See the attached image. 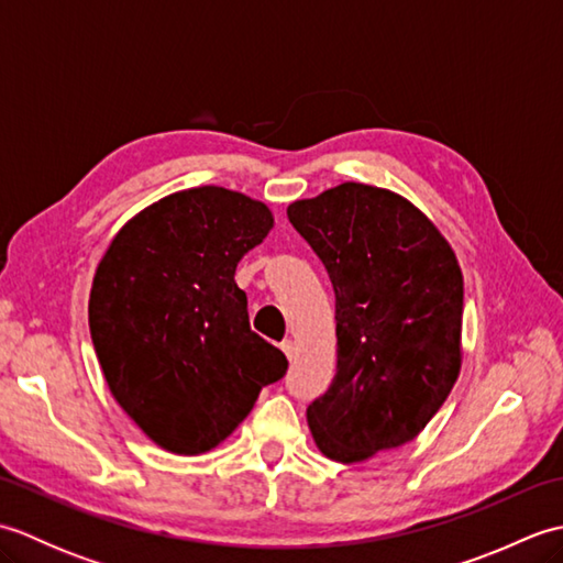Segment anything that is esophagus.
<instances>
[{
  "label": "esophagus",
  "mask_w": 563,
  "mask_h": 563,
  "mask_svg": "<svg viewBox=\"0 0 563 563\" xmlns=\"http://www.w3.org/2000/svg\"><path fill=\"white\" fill-rule=\"evenodd\" d=\"M280 351L285 353V357H288V361H292V357H295V343L292 341H283L280 343Z\"/></svg>",
  "instance_id": "34e87169"
}]
</instances>
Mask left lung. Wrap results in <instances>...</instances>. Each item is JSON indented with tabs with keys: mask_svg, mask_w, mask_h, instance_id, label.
<instances>
[{
	"mask_svg": "<svg viewBox=\"0 0 563 563\" xmlns=\"http://www.w3.org/2000/svg\"><path fill=\"white\" fill-rule=\"evenodd\" d=\"M288 220L336 292V375L307 423L329 460L365 462L421 433L457 382L460 263L438 227L387 188L341 184L290 202Z\"/></svg>",
	"mask_w": 563,
	"mask_h": 563,
	"instance_id": "1",
	"label": "left lung"
}]
</instances>
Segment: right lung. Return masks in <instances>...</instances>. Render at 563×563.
I'll list each match as a JSON object with an SVG mask.
<instances>
[{"mask_svg":"<svg viewBox=\"0 0 563 563\" xmlns=\"http://www.w3.org/2000/svg\"><path fill=\"white\" fill-rule=\"evenodd\" d=\"M271 230L261 200L198 186L152 202L106 249L89 295L93 351L113 399L166 452L218 448L288 369L251 331L234 283Z\"/></svg>","mask_w":563,"mask_h":563,"instance_id":"obj_1","label":"right lung"}]
</instances>
